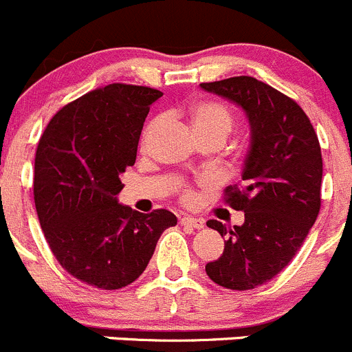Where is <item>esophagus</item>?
Listing matches in <instances>:
<instances>
[{
	"label": "esophagus",
	"instance_id": "obj_1",
	"mask_svg": "<svg viewBox=\"0 0 352 352\" xmlns=\"http://www.w3.org/2000/svg\"><path fill=\"white\" fill-rule=\"evenodd\" d=\"M179 224L183 228H191V229H204L205 221L200 217H191V215H184V217L179 219Z\"/></svg>",
	"mask_w": 352,
	"mask_h": 352
}]
</instances>
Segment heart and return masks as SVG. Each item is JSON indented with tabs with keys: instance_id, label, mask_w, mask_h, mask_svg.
<instances>
[{
	"instance_id": "b5f03b06",
	"label": "heart",
	"mask_w": 352,
	"mask_h": 352,
	"mask_svg": "<svg viewBox=\"0 0 352 352\" xmlns=\"http://www.w3.org/2000/svg\"><path fill=\"white\" fill-rule=\"evenodd\" d=\"M190 116L198 137H201V135H221L226 140V137H228L232 128L231 111L222 106V104L214 102V100H201V102L193 104L190 107ZM162 124H164L162 114L152 118L151 123L145 126L144 135H142V147L147 148L151 145V142L154 140L155 133L161 130ZM181 197H183V201H191L193 200V191L184 190Z\"/></svg>"
}]
</instances>
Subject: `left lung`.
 Instances as JSON below:
<instances>
[{"instance_id": "left-lung-1", "label": "left lung", "mask_w": 352, "mask_h": 352, "mask_svg": "<svg viewBox=\"0 0 352 352\" xmlns=\"http://www.w3.org/2000/svg\"><path fill=\"white\" fill-rule=\"evenodd\" d=\"M200 87L246 111L252 147L241 181L222 200L245 212V224L226 228L224 252L205 272L226 289L248 291L269 283L294 258L322 205V151L311 121L296 100L253 76H231Z\"/></svg>"}]
</instances>
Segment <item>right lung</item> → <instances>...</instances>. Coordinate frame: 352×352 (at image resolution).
<instances>
[{"label":"right lung","instance_id":"obj_1","mask_svg":"<svg viewBox=\"0 0 352 352\" xmlns=\"http://www.w3.org/2000/svg\"><path fill=\"white\" fill-rule=\"evenodd\" d=\"M157 89L99 87L72 100L41 135L34 201L44 238L75 279L113 291L137 280L154 255L173 212L140 214L120 205V176L135 164L144 121Z\"/></svg>","mask_w":352,"mask_h":352}]
</instances>
